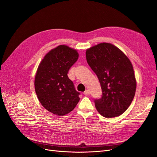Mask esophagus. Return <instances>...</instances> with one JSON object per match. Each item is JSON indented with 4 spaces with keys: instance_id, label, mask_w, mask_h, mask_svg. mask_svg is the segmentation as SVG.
<instances>
[{
    "instance_id": "34e87169",
    "label": "esophagus",
    "mask_w": 157,
    "mask_h": 157,
    "mask_svg": "<svg viewBox=\"0 0 157 157\" xmlns=\"http://www.w3.org/2000/svg\"><path fill=\"white\" fill-rule=\"evenodd\" d=\"M83 94L85 95V96H89V95H90V91H89V90H85V91L83 92Z\"/></svg>"
}]
</instances>
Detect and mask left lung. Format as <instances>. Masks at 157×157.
<instances>
[{
	"instance_id": "left-lung-1",
	"label": "left lung",
	"mask_w": 157,
	"mask_h": 157,
	"mask_svg": "<svg viewBox=\"0 0 157 157\" xmlns=\"http://www.w3.org/2000/svg\"><path fill=\"white\" fill-rule=\"evenodd\" d=\"M86 57L102 90L101 98L94 99L98 111L106 118L122 115L130 105L136 89L130 61L117 47L105 42L88 49Z\"/></svg>"
}]
</instances>
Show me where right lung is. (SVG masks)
I'll list each match as a JSON object with an SVG mask.
<instances>
[{
	"label": "right lung",
	"instance_id": "obj_1",
	"mask_svg": "<svg viewBox=\"0 0 157 157\" xmlns=\"http://www.w3.org/2000/svg\"><path fill=\"white\" fill-rule=\"evenodd\" d=\"M78 58L77 50L60 45L50 51L38 67L35 79L38 99L42 106L55 115H67L80 100V92L67 76Z\"/></svg>",
	"mask_w": 157,
	"mask_h": 157
}]
</instances>
